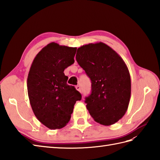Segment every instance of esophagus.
<instances>
[{"instance_id": "1", "label": "esophagus", "mask_w": 160, "mask_h": 160, "mask_svg": "<svg viewBox=\"0 0 160 160\" xmlns=\"http://www.w3.org/2000/svg\"><path fill=\"white\" fill-rule=\"evenodd\" d=\"M76 89H77V90H78L79 92H81V87L79 86H76Z\"/></svg>"}]
</instances>
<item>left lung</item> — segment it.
I'll return each instance as SVG.
<instances>
[{
	"mask_svg": "<svg viewBox=\"0 0 160 160\" xmlns=\"http://www.w3.org/2000/svg\"><path fill=\"white\" fill-rule=\"evenodd\" d=\"M77 62L92 81L86 108L96 122L109 126L125 114L131 98L129 71L118 53L99 42L78 48Z\"/></svg>",
	"mask_w": 160,
	"mask_h": 160,
	"instance_id": "obj_1",
	"label": "left lung"
}]
</instances>
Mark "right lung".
I'll return each mask as SVG.
<instances>
[{
    "label": "right lung",
    "instance_id": "right-lung-1",
    "mask_svg": "<svg viewBox=\"0 0 160 160\" xmlns=\"http://www.w3.org/2000/svg\"><path fill=\"white\" fill-rule=\"evenodd\" d=\"M76 47L47 44L35 56L27 77V90L37 119L50 129L64 127L81 95L67 84L63 71L74 62Z\"/></svg>",
    "mask_w": 160,
    "mask_h": 160
}]
</instances>
